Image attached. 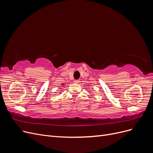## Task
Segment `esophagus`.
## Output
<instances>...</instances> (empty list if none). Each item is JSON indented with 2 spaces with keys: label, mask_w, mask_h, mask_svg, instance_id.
Segmentation results:
<instances>
[{
  "label": "esophagus",
  "mask_w": 153,
  "mask_h": 153,
  "mask_svg": "<svg viewBox=\"0 0 153 153\" xmlns=\"http://www.w3.org/2000/svg\"><path fill=\"white\" fill-rule=\"evenodd\" d=\"M74 82H75V84H78V83L80 82V80H76L74 81Z\"/></svg>",
  "instance_id": "obj_1"
}]
</instances>
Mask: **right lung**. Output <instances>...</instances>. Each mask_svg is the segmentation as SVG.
I'll return each mask as SVG.
<instances>
[{
    "instance_id": "right-lung-1",
    "label": "right lung",
    "mask_w": 153,
    "mask_h": 153,
    "mask_svg": "<svg viewBox=\"0 0 153 153\" xmlns=\"http://www.w3.org/2000/svg\"><path fill=\"white\" fill-rule=\"evenodd\" d=\"M63 85H64V84H63Z\"/></svg>"
}]
</instances>
